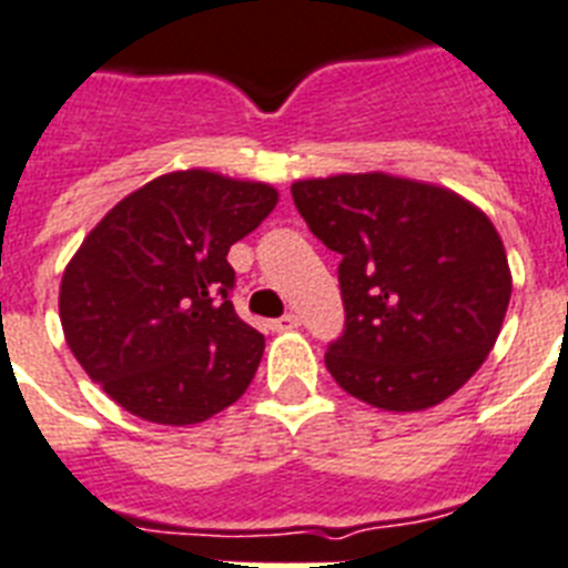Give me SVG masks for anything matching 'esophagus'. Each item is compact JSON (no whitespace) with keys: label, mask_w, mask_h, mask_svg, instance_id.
<instances>
[{"label":"esophagus","mask_w":568,"mask_h":568,"mask_svg":"<svg viewBox=\"0 0 568 568\" xmlns=\"http://www.w3.org/2000/svg\"><path fill=\"white\" fill-rule=\"evenodd\" d=\"M297 326H300V317L294 315V312H288V315L271 321V329L274 332H288V329H297Z\"/></svg>","instance_id":"esophagus-1"}]
</instances>
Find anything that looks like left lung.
I'll return each instance as SVG.
<instances>
[{
  "instance_id": "obj_1",
  "label": "left lung",
  "mask_w": 568,
  "mask_h": 568,
  "mask_svg": "<svg viewBox=\"0 0 568 568\" xmlns=\"http://www.w3.org/2000/svg\"><path fill=\"white\" fill-rule=\"evenodd\" d=\"M292 197L341 253L332 379L385 412L444 403L481 367L508 312V256L490 219L449 189L390 174L297 180Z\"/></svg>"
}]
</instances>
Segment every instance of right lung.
<instances>
[{
	"mask_svg": "<svg viewBox=\"0 0 568 568\" xmlns=\"http://www.w3.org/2000/svg\"><path fill=\"white\" fill-rule=\"evenodd\" d=\"M276 189L189 169L119 201L63 271L60 324L124 412L192 426L247 390L265 335L233 308L230 247L260 227Z\"/></svg>",
	"mask_w": 568,
	"mask_h": 568,
	"instance_id": "obj_1",
	"label": "right lung"
}]
</instances>
